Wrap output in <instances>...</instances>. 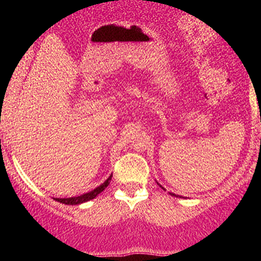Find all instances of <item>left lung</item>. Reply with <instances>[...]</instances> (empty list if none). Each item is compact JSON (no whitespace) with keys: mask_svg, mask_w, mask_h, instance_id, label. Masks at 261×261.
Returning a JSON list of instances; mask_svg holds the SVG:
<instances>
[{"mask_svg":"<svg viewBox=\"0 0 261 261\" xmlns=\"http://www.w3.org/2000/svg\"><path fill=\"white\" fill-rule=\"evenodd\" d=\"M161 187H162V186H161ZM170 195H172V196H176V195H174V193H170Z\"/></svg>","mask_w":261,"mask_h":261,"instance_id":"8db88e82","label":"left lung"}]
</instances>
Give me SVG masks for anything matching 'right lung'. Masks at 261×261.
Instances as JSON below:
<instances>
[{
	"instance_id": "obj_1",
	"label": "right lung",
	"mask_w": 261,
	"mask_h": 261,
	"mask_svg": "<svg viewBox=\"0 0 261 261\" xmlns=\"http://www.w3.org/2000/svg\"><path fill=\"white\" fill-rule=\"evenodd\" d=\"M110 176L107 179V180L105 181L103 184H100L99 187H96L95 190L90 191V192L85 193V195H81V196H77V197H69V199H56L59 202H62V204H66V205H78V204H82V202H86V201H90V200L95 199L96 196L99 195V193L102 192V191L106 190V187L110 184V180H111Z\"/></svg>"
}]
</instances>
